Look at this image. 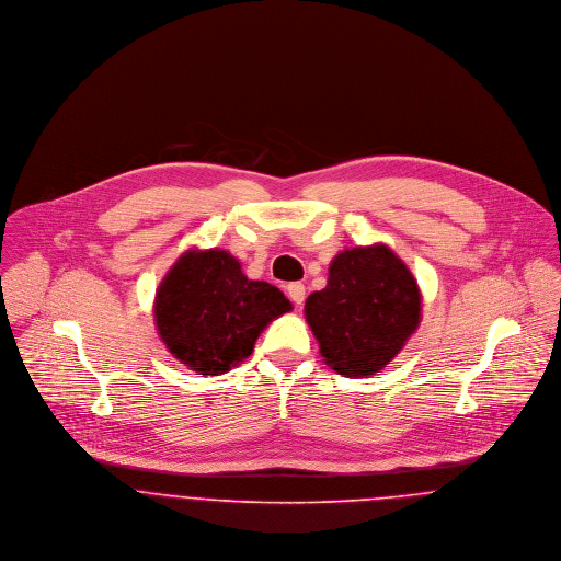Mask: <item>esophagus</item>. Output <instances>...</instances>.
I'll return each instance as SVG.
<instances>
[{"instance_id":"1","label":"esophagus","mask_w":561,"mask_h":561,"mask_svg":"<svg viewBox=\"0 0 561 561\" xmlns=\"http://www.w3.org/2000/svg\"><path fill=\"white\" fill-rule=\"evenodd\" d=\"M287 296L291 298V302L294 305H302L305 302V296H307V291H305V285L302 283H289L287 285Z\"/></svg>"}]
</instances>
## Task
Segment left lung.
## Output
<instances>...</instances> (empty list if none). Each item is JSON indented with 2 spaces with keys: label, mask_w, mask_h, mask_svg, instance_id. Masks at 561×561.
Masks as SVG:
<instances>
[{
  "label": "left lung",
  "mask_w": 561,
  "mask_h": 561,
  "mask_svg": "<svg viewBox=\"0 0 561 561\" xmlns=\"http://www.w3.org/2000/svg\"><path fill=\"white\" fill-rule=\"evenodd\" d=\"M328 367L347 378L385 369L421 321V291L400 256L385 243L339 252L328 285L305 305Z\"/></svg>",
  "instance_id": "8db88e82"
}]
</instances>
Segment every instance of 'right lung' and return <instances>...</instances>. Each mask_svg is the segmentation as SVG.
I'll return each instance as SVG.
<instances>
[{
  "instance_id": "add662e5",
  "label": "right lung",
  "mask_w": 561,
  "mask_h": 561,
  "mask_svg": "<svg viewBox=\"0 0 561 561\" xmlns=\"http://www.w3.org/2000/svg\"><path fill=\"white\" fill-rule=\"evenodd\" d=\"M291 311L280 289L250 280L227 250H187L156 294V325L168 352L201 376H220L252 354L270 321Z\"/></svg>"
}]
</instances>
